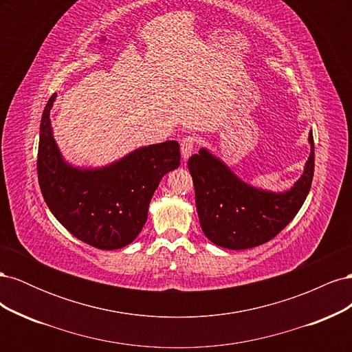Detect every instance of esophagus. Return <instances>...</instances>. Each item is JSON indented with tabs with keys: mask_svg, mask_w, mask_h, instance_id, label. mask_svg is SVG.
I'll return each mask as SVG.
<instances>
[{
	"mask_svg": "<svg viewBox=\"0 0 352 352\" xmlns=\"http://www.w3.org/2000/svg\"><path fill=\"white\" fill-rule=\"evenodd\" d=\"M195 142H197V140L194 136H186V138H184L182 142H180V151H182L184 160H188L190 157V154H192Z\"/></svg>",
	"mask_w": 352,
	"mask_h": 352,
	"instance_id": "1",
	"label": "esophagus"
}]
</instances>
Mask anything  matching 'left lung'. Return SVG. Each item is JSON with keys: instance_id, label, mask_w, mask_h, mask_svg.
<instances>
[{"instance_id": "obj_1", "label": "left lung", "mask_w": 352, "mask_h": 352, "mask_svg": "<svg viewBox=\"0 0 352 352\" xmlns=\"http://www.w3.org/2000/svg\"><path fill=\"white\" fill-rule=\"evenodd\" d=\"M302 176L286 192L257 189L233 175L207 150L188 160L195 186L199 225L206 236L221 248L247 250L269 242L289 225L310 192L314 176V140Z\"/></svg>"}]
</instances>
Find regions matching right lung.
<instances>
[{
    "mask_svg": "<svg viewBox=\"0 0 352 352\" xmlns=\"http://www.w3.org/2000/svg\"><path fill=\"white\" fill-rule=\"evenodd\" d=\"M48 100L41 119L38 182L56 219L73 236L98 250L129 245L142 230L148 206L162 177L179 167L176 141L142 146L107 167L69 166L52 138Z\"/></svg>",
    "mask_w": 352,
    "mask_h": 352,
    "instance_id": "add662e5",
    "label": "right lung"
}]
</instances>
